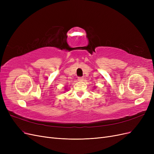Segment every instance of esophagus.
I'll list each match as a JSON object with an SVG mask.
<instances>
[{
	"label": "esophagus",
	"mask_w": 154,
	"mask_h": 154,
	"mask_svg": "<svg viewBox=\"0 0 154 154\" xmlns=\"http://www.w3.org/2000/svg\"><path fill=\"white\" fill-rule=\"evenodd\" d=\"M83 80V77H78V80L79 81H82Z\"/></svg>",
	"instance_id": "34e87169"
}]
</instances>
